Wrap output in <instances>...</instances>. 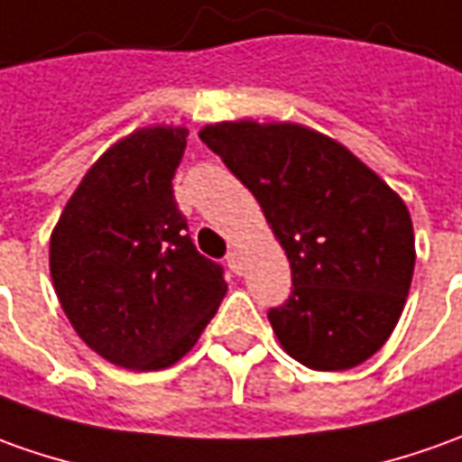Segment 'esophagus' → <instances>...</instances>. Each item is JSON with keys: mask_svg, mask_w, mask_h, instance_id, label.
Listing matches in <instances>:
<instances>
[{"mask_svg": "<svg viewBox=\"0 0 462 462\" xmlns=\"http://www.w3.org/2000/svg\"><path fill=\"white\" fill-rule=\"evenodd\" d=\"M227 268H230L235 275H243L245 265H243V255L237 253V250H232L230 255H227Z\"/></svg>", "mask_w": 462, "mask_h": 462, "instance_id": "esophagus-1", "label": "esophagus"}]
</instances>
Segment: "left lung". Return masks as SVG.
Listing matches in <instances>:
<instances>
[{
    "label": "left lung",
    "instance_id": "8db88e82",
    "mask_svg": "<svg viewBox=\"0 0 462 462\" xmlns=\"http://www.w3.org/2000/svg\"><path fill=\"white\" fill-rule=\"evenodd\" d=\"M253 191L291 263L293 291L268 310L296 362L338 372L382 349L415 271L404 202L334 139L296 124H215L199 131Z\"/></svg>",
    "mask_w": 462,
    "mask_h": 462
}]
</instances>
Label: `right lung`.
I'll return each mask as SVG.
<instances>
[{"label":"right lung","mask_w":462,"mask_h":462,"mask_svg":"<svg viewBox=\"0 0 462 462\" xmlns=\"http://www.w3.org/2000/svg\"><path fill=\"white\" fill-rule=\"evenodd\" d=\"M187 128L125 136L90 166L52 240L55 293L78 337L124 369H164L197 344L225 271L189 237L171 179Z\"/></svg>","instance_id":"add662e5"}]
</instances>
